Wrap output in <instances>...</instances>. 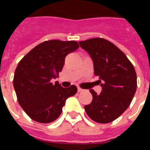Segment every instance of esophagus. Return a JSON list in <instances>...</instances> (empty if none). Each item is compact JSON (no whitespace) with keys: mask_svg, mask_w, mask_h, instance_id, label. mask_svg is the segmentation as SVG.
Segmentation results:
<instances>
[{"mask_svg":"<svg viewBox=\"0 0 150 150\" xmlns=\"http://www.w3.org/2000/svg\"><path fill=\"white\" fill-rule=\"evenodd\" d=\"M83 91V89H82V88H78L79 92H81V91Z\"/></svg>","mask_w":150,"mask_h":150,"instance_id":"esophagus-1","label":"esophagus"}]
</instances>
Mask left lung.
Returning <instances> with one entry per match:
<instances>
[{
  "mask_svg": "<svg viewBox=\"0 0 150 150\" xmlns=\"http://www.w3.org/2000/svg\"><path fill=\"white\" fill-rule=\"evenodd\" d=\"M79 45L91 56L94 74L102 88L100 94L90 90L92 101L85 105V111L96 122H112L128 108L135 95V69L125 54L108 40L95 38L79 42Z\"/></svg>",
  "mask_w": 150,
  "mask_h": 150,
  "instance_id": "obj_1",
  "label": "left lung"
}]
</instances>
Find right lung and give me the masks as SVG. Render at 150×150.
<instances>
[{"mask_svg":"<svg viewBox=\"0 0 150 150\" xmlns=\"http://www.w3.org/2000/svg\"><path fill=\"white\" fill-rule=\"evenodd\" d=\"M75 41L50 40L40 43L18 63L13 77L18 101L31 119L39 123L53 122L59 117L67 99L77 88H62L51 83L62 71L67 54L79 48Z\"/></svg>","mask_w":150,"mask_h":150,"instance_id":"add662e5","label":"right lung"}]
</instances>
